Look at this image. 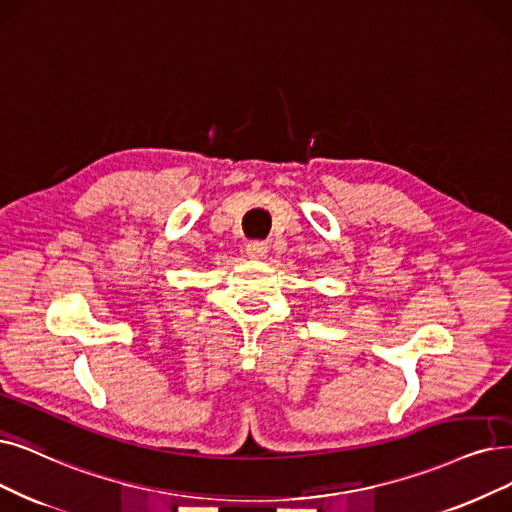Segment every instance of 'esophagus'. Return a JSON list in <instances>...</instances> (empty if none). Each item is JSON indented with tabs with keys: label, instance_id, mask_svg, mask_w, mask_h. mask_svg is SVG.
Here are the masks:
<instances>
[{
	"label": "esophagus",
	"instance_id": "34e87169",
	"mask_svg": "<svg viewBox=\"0 0 512 512\" xmlns=\"http://www.w3.org/2000/svg\"><path fill=\"white\" fill-rule=\"evenodd\" d=\"M245 252H248L250 258L254 260H260L269 254V245L264 241H250L248 245H245Z\"/></svg>",
	"mask_w": 512,
	"mask_h": 512
}]
</instances>
